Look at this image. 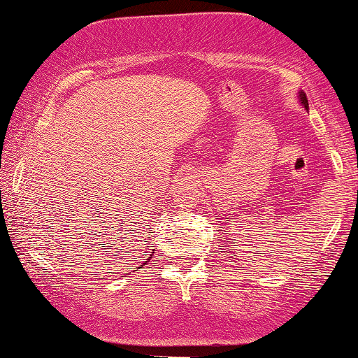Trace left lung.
Here are the masks:
<instances>
[{
  "label": "left lung",
  "mask_w": 358,
  "mask_h": 358,
  "mask_svg": "<svg viewBox=\"0 0 358 358\" xmlns=\"http://www.w3.org/2000/svg\"><path fill=\"white\" fill-rule=\"evenodd\" d=\"M299 98H301V103L303 104V108H306V109H308V103H307V96L306 94H303V92L301 91V92H299Z\"/></svg>",
  "instance_id": "left-lung-1"
}]
</instances>
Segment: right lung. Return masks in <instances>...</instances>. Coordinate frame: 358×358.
Returning a JSON list of instances; mask_svg holds the SVG:
<instances>
[{
	"label": "right lung",
	"mask_w": 358,
	"mask_h": 358,
	"mask_svg": "<svg viewBox=\"0 0 358 358\" xmlns=\"http://www.w3.org/2000/svg\"><path fill=\"white\" fill-rule=\"evenodd\" d=\"M151 257H152V254H151ZM151 257H149V259H145V262H144V264H148V262H149V260H151Z\"/></svg>",
	"instance_id": "1"
}]
</instances>
